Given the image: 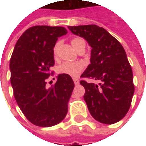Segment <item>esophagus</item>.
I'll return each mask as SVG.
<instances>
[{
    "label": "esophagus",
    "mask_w": 146,
    "mask_h": 146,
    "mask_svg": "<svg viewBox=\"0 0 146 146\" xmlns=\"http://www.w3.org/2000/svg\"><path fill=\"white\" fill-rule=\"evenodd\" d=\"M73 82H74V84H76V85H77V84H79V80L76 79V78H73Z\"/></svg>",
    "instance_id": "esophagus-1"
}]
</instances>
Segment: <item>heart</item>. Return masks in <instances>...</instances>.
Returning <instances> with one entry per match:
<instances>
[{
  "instance_id": "obj_1",
  "label": "heart",
  "mask_w": 146,
  "mask_h": 146,
  "mask_svg": "<svg viewBox=\"0 0 146 146\" xmlns=\"http://www.w3.org/2000/svg\"><path fill=\"white\" fill-rule=\"evenodd\" d=\"M71 44L73 45V48L78 51L82 48L84 45H85V43L84 41V40L81 38H73L71 40ZM59 46V42H58L55 44L54 48V54L57 53L58 48ZM84 64L82 62H64L60 66L58 67V72L62 74H66L68 76H76L79 75L80 73L82 72L84 70Z\"/></svg>"
}]
</instances>
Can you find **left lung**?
I'll list each match as a JSON object with an SVG mask.
<instances>
[{"label":"left lung","mask_w":146,"mask_h":146,"mask_svg":"<svg viewBox=\"0 0 146 146\" xmlns=\"http://www.w3.org/2000/svg\"><path fill=\"white\" fill-rule=\"evenodd\" d=\"M92 47L91 64L80 77L98 84H80L85 89L84 98L97 121L113 124L122 119L131 106L135 92L133 73L121 44L102 27L96 25L68 27Z\"/></svg>","instance_id":"1"}]
</instances>
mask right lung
<instances>
[{
	"instance_id": "add662e5",
	"label": "right lung",
	"mask_w": 146,
	"mask_h": 146,
	"mask_svg": "<svg viewBox=\"0 0 146 146\" xmlns=\"http://www.w3.org/2000/svg\"><path fill=\"white\" fill-rule=\"evenodd\" d=\"M62 27L35 26L18 40L10 60L14 97L24 116L34 125L48 127L66 117L74 88L71 76L59 74L51 88L46 87L54 65V47L66 35Z\"/></svg>"
}]
</instances>
